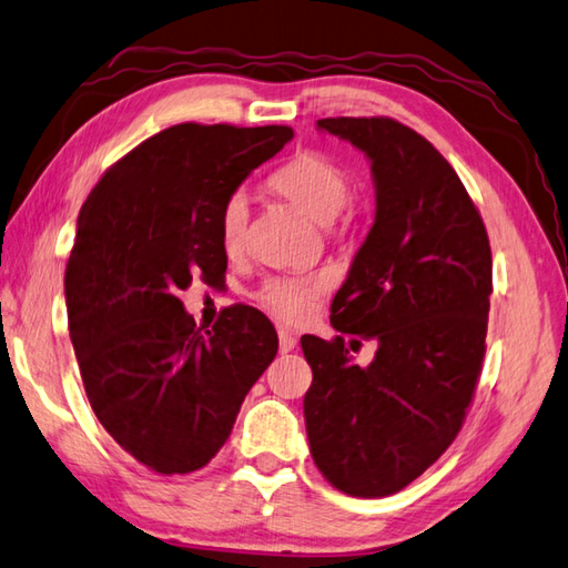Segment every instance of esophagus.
Masks as SVG:
<instances>
[{
  "label": "esophagus",
  "instance_id": "34e87169",
  "mask_svg": "<svg viewBox=\"0 0 568 568\" xmlns=\"http://www.w3.org/2000/svg\"><path fill=\"white\" fill-rule=\"evenodd\" d=\"M277 342H281V352L283 354H291L293 348L297 346V339L287 329H277Z\"/></svg>",
  "mask_w": 568,
  "mask_h": 568
}]
</instances>
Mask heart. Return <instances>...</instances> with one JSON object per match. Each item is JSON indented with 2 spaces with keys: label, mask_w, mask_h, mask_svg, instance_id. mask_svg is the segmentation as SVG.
<instances>
[{
  "label": "heart",
  "mask_w": 568,
  "mask_h": 568,
  "mask_svg": "<svg viewBox=\"0 0 568 568\" xmlns=\"http://www.w3.org/2000/svg\"><path fill=\"white\" fill-rule=\"evenodd\" d=\"M271 185L277 195L291 200L300 212H305L312 222L322 226H329L352 200V180L346 171L322 153L297 155L273 175ZM246 226L248 197L244 190H236L226 197L220 212V241L229 256L244 246ZM320 287L322 283L317 277H268L258 291V300L275 317L300 322L310 315Z\"/></svg>",
  "instance_id": "obj_1"
}]
</instances>
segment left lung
<instances>
[{"label":"left lung","instance_id":"8db88e82","mask_svg":"<svg viewBox=\"0 0 568 568\" xmlns=\"http://www.w3.org/2000/svg\"><path fill=\"white\" fill-rule=\"evenodd\" d=\"M371 163L376 216L334 295L332 327L376 339L358 366L342 336L300 344L310 454L334 488L390 496L446 452L486 354L493 261L484 220L454 168L385 116L320 119Z\"/></svg>","mask_w":568,"mask_h":568}]
</instances>
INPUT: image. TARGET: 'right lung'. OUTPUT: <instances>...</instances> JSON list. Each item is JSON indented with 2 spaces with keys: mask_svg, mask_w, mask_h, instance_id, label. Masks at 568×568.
I'll return each mask as SVG.
<instances>
[{
  "mask_svg": "<svg viewBox=\"0 0 568 568\" xmlns=\"http://www.w3.org/2000/svg\"><path fill=\"white\" fill-rule=\"evenodd\" d=\"M291 139L287 126H171L110 168L80 210L65 305L84 393L114 442L159 474L212 462L277 354L258 310L229 307L202 332L178 293L222 281V204Z\"/></svg>",
  "mask_w": 568,
  "mask_h": 568,
  "instance_id": "right-lung-1",
  "label": "right lung"
}]
</instances>
